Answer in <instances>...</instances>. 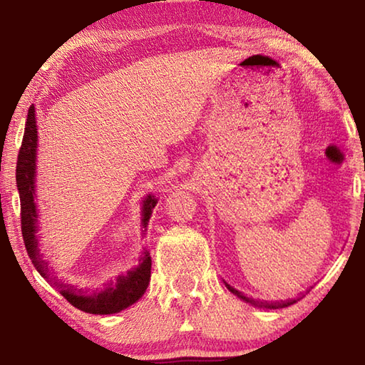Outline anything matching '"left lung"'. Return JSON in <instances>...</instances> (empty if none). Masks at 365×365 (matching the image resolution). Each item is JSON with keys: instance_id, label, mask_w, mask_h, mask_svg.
I'll return each mask as SVG.
<instances>
[{"instance_id": "1", "label": "left lung", "mask_w": 365, "mask_h": 365, "mask_svg": "<svg viewBox=\"0 0 365 365\" xmlns=\"http://www.w3.org/2000/svg\"><path fill=\"white\" fill-rule=\"evenodd\" d=\"M227 288L230 289V292L233 293V294H237L240 299H243V301H246V302H251V304H255V306H259V307H267V309H279V307H287V306H292V304H294V299H292V301H287V302H259L257 299H252V298H248V296H245L243 293H240L238 289H235V288H232L230 285H227Z\"/></svg>"}]
</instances>
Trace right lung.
<instances>
[{
	"instance_id": "1",
	"label": "right lung",
	"mask_w": 365,
	"mask_h": 365,
	"mask_svg": "<svg viewBox=\"0 0 365 365\" xmlns=\"http://www.w3.org/2000/svg\"><path fill=\"white\" fill-rule=\"evenodd\" d=\"M36 119H35V108L30 106L27 113L26 130H24L22 145L17 156L16 165V182L17 190H19L21 197V227H22V238L26 243V248L30 259L35 265V269L40 272L43 279L49 277L48 264L43 261L38 251V243H36V207L34 201L35 195V159H36ZM154 196H148L143 201V225L146 227L153 207L156 206ZM151 277V257L148 252L141 257V264L135 270H130L127 275H120L119 279L113 283H108V288L103 292H96L91 294H83L82 289H77L66 283L54 282L56 277H53V285L56 287L61 294L71 302L73 307L80 309L83 312L90 314H114L122 309L132 306L135 301H138L146 292L148 283Z\"/></svg>"
}]
</instances>
